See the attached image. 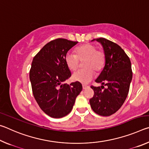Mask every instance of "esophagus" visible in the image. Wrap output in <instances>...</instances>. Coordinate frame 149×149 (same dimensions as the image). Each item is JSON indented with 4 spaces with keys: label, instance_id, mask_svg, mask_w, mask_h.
Instances as JSON below:
<instances>
[{
    "label": "esophagus",
    "instance_id": "esophagus-1",
    "mask_svg": "<svg viewBox=\"0 0 149 149\" xmlns=\"http://www.w3.org/2000/svg\"><path fill=\"white\" fill-rule=\"evenodd\" d=\"M89 87L88 86V85H83V89H87V88H89Z\"/></svg>",
    "mask_w": 149,
    "mask_h": 149
}]
</instances>
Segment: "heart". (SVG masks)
Instances as JSON below:
<instances>
[{"label":"heart","mask_w":149,"mask_h":149,"mask_svg":"<svg viewBox=\"0 0 149 149\" xmlns=\"http://www.w3.org/2000/svg\"><path fill=\"white\" fill-rule=\"evenodd\" d=\"M80 61H84V70L75 72L72 75V79L75 81L83 84H87L94 77V72L100 71L104 67L105 63V54L102 50L97 49L92 44H85L78 47L75 49V54L68 52L65 56V62L68 68L72 71L76 70Z\"/></svg>","instance_id":"heart-1"}]
</instances>
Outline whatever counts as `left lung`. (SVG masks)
Here are the masks:
<instances>
[{
    "instance_id": "8db88e82",
    "label": "left lung",
    "mask_w": 149,
    "mask_h": 149,
    "mask_svg": "<svg viewBox=\"0 0 149 149\" xmlns=\"http://www.w3.org/2000/svg\"><path fill=\"white\" fill-rule=\"evenodd\" d=\"M94 41L102 45L105 64L95 80V82L101 84V87L91 86L95 94L89 102L95 113L109 116L120 109L127 97L132 80V64L129 57L118 45L104 38L91 41ZM104 84L106 88L103 86Z\"/></svg>"
}]
</instances>
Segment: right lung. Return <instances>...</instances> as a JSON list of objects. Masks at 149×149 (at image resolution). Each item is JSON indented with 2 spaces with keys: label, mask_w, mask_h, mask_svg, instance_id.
Returning a JSON list of instances; mask_svg holds the SVG:
<instances>
[{
  "label": "right lung",
  "mask_w": 149,
  "mask_h": 149,
  "mask_svg": "<svg viewBox=\"0 0 149 149\" xmlns=\"http://www.w3.org/2000/svg\"><path fill=\"white\" fill-rule=\"evenodd\" d=\"M78 42L56 39L48 42L33 60L29 72L33 94L45 114L60 118L71 112L82 91L79 82L64 84L71 76L65 56Z\"/></svg>",
  "instance_id": "add662e5"
}]
</instances>
